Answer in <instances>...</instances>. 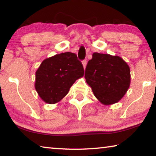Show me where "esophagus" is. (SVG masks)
Returning a JSON list of instances; mask_svg holds the SVG:
<instances>
[{
  "instance_id": "obj_1",
  "label": "esophagus",
  "mask_w": 156,
  "mask_h": 156,
  "mask_svg": "<svg viewBox=\"0 0 156 156\" xmlns=\"http://www.w3.org/2000/svg\"><path fill=\"white\" fill-rule=\"evenodd\" d=\"M82 64H83V68L84 69H85L86 68V66H87V60H84L83 62H82Z\"/></svg>"
}]
</instances>
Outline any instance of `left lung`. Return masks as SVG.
Here are the masks:
<instances>
[{
	"instance_id": "8db88e82",
	"label": "left lung",
	"mask_w": 156,
	"mask_h": 156,
	"mask_svg": "<svg viewBox=\"0 0 156 156\" xmlns=\"http://www.w3.org/2000/svg\"><path fill=\"white\" fill-rule=\"evenodd\" d=\"M129 66L122 58L95 52L89 60L84 78L96 98L104 105L117 103L131 83Z\"/></svg>"
}]
</instances>
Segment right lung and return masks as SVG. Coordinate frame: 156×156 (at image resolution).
I'll return each mask as SVG.
<instances>
[{"label": "right lung", "mask_w": 156, "mask_h": 156, "mask_svg": "<svg viewBox=\"0 0 156 156\" xmlns=\"http://www.w3.org/2000/svg\"><path fill=\"white\" fill-rule=\"evenodd\" d=\"M84 76L77 56L71 52L56 54L44 59L36 72L35 89L47 104H56L68 94L76 80Z\"/></svg>", "instance_id": "add662e5"}]
</instances>
